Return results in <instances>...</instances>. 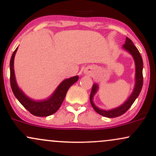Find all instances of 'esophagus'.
Returning <instances> with one entry per match:
<instances>
[{"instance_id":"esophagus-1","label":"esophagus","mask_w":156,"mask_h":156,"mask_svg":"<svg viewBox=\"0 0 156 156\" xmlns=\"http://www.w3.org/2000/svg\"><path fill=\"white\" fill-rule=\"evenodd\" d=\"M94 67H89L87 68V69L85 70L86 74L89 75V76H92L93 73H94Z\"/></svg>"}]
</instances>
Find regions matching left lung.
I'll return each mask as SVG.
<instances>
[{
	"mask_svg": "<svg viewBox=\"0 0 156 156\" xmlns=\"http://www.w3.org/2000/svg\"><path fill=\"white\" fill-rule=\"evenodd\" d=\"M123 48L130 53L133 56L134 62H135V65H136V76H135V87H134L133 91L132 92V94H130V96L128 98V99L123 103L122 105H121L120 106L117 107V108L112 109V110L105 111L101 109L96 106L94 105V103H93V97H94L95 93L97 92L98 89V85L97 83H94L92 86V91H91L90 94V103L92 104V106L93 108L94 109V111L97 113H98L101 115L103 116V117H108V118H113V117H117L119 116L122 115L123 114H125L128 109L130 108V107L133 105L134 101H136V99L138 98V96L140 94L141 89H142L143 86V73H142V69H143V61L142 58H141V55L139 53L138 49L134 45L133 42L129 38L126 37V41H125V43L123 45Z\"/></svg>",
	"mask_w": 156,
	"mask_h": 156,
	"instance_id": "1",
	"label": "left lung"
}]
</instances>
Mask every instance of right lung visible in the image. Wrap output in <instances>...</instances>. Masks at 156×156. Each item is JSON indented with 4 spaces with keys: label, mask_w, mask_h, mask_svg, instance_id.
Segmentation results:
<instances>
[{
    "label": "right lung",
    "mask_w": 156,
    "mask_h": 156,
    "mask_svg": "<svg viewBox=\"0 0 156 156\" xmlns=\"http://www.w3.org/2000/svg\"><path fill=\"white\" fill-rule=\"evenodd\" d=\"M17 48L18 47L16 48L15 51L12 53L10 60V83L14 94L20 103L33 115L37 117H48L54 114L62 105L68 89L73 83L77 82L79 77L76 76L64 80L57 87L53 94L48 99L39 101H34L27 97L22 92L16 82L15 70H14V59Z\"/></svg>",
    "instance_id": "add662e5"
}]
</instances>
